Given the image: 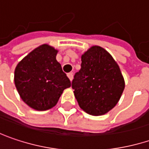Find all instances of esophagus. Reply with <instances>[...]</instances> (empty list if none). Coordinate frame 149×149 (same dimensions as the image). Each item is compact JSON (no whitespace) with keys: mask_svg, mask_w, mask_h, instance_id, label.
<instances>
[{"mask_svg":"<svg viewBox=\"0 0 149 149\" xmlns=\"http://www.w3.org/2000/svg\"><path fill=\"white\" fill-rule=\"evenodd\" d=\"M67 77H69V79L72 81V78H73V73L72 72H69V73H67Z\"/></svg>","mask_w":149,"mask_h":149,"instance_id":"1","label":"esophagus"}]
</instances>
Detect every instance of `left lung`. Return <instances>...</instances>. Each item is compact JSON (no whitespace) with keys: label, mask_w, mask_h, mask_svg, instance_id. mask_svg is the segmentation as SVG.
Segmentation results:
<instances>
[{"label":"left lung","mask_w":149,"mask_h":149,"mask_svg":"<svg viewBox=\"0 0 149 149\" xmlns=\"http://www.w3.org/2000/svg\"><path fill=\"white\" fill-rule=\"evenodd\" d=\"M72 88L85 112L101 116L118 103L125 82L112 56L104 49L93 46L82 56L81 69L75 73Z\"/></svg>","instance_id":"left-lung-1"}]
</instances>
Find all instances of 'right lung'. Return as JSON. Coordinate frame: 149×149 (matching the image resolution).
Segmentation results:
<instances>
[{"mask_svg":"<svg viewBox=\"0 0 149 149\" xmlns=\"http://www.w3.org/2000/svg\"><path fill=\"white\" fill-rule=\"evenodd\" d=\"M57 50L48 45L33 49L17 64L14 82L22 100L31 108L54 107L71 82L56 61Z\"/></svg>","mask_w":149,"mask_h":149,"instance_id":"1","label":"right lung"}]
</instances>
